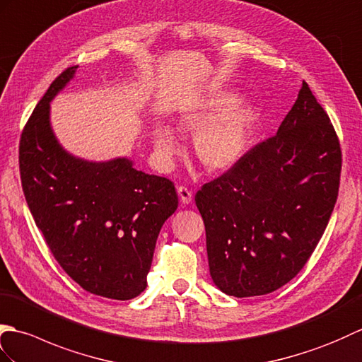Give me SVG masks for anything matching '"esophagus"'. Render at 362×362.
<instances>
[{"label":"esophagus","instance_id":"obj_1","mask_svg":"<svg viewBox=\"0 0 362 362\" xmlns=\"http://www.w3.org/2000/svg\"><path fill=\"white\" fill-rule=\"evenodd\" d=\"M178 197H180L182 204L192 203V198H194V195H192V190H189L187 187H184V186L178 187Z\"/></svg>","mask_w":362,"mask_h":362}]
</instances>
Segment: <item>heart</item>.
Here are the masks:
<instances>
[{"label":"heart","mask_w":362,"mask_h":362,"mask_svg":"<svg viewBox=\"0 0 362 362\" xmlns=\"http://www.w3.org/2000/svg\"><path fill=\"white\" fill-rule=\"evenodd\" d=\"M235 93L220 91L202 105L187 110L178 119L181 132L197 133L194 153L206 172L221 173L234 167L246 153L252 141L259 113L249 105H238ZM155 148L163 159L178 151V144L168 128L159 127L153 133Z\"/></svg>","instance_id":"heart-1"}]
</instances>
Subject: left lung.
<instances>
[{"instance_id":"8db88e82","label":"left lung","mask_w":362,"mask_h":362,"mask_svg":"<svg viewBox=\"0 0 362 362\" xmlns=\"http://www.w3.org/2000/svg\"><path fill=\"white\" fill-rule=\"evenodd\" d=\"M341 146L307 83L277 134L197 192L214 284L234 297L279 290L315 251L338 199Z\"/></svg>"}]
</instances>
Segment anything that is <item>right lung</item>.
<instances>
[{
    "label": "right lung",
    "instance_id": "right-lung-1",
    "mask_svg": "<svg viewBox=\"0 0 362 362\" xmlns=\"http://www.w3.org/2000/svg\"><path fill=\"white\" fill-rule=\"evenodd\" d=\"M77 66L65 69L37 103L20 139L21 186L46 245L88 293L128 300L147 286L159 230L178 207L173 182L133 160H86L60 146L51 100Z\"/></svg>",
    "mask_w": 362,
    "mask_h": 362
}]
</instances>
